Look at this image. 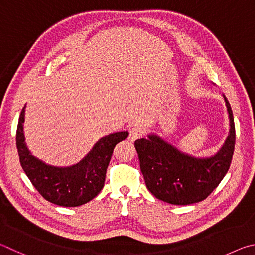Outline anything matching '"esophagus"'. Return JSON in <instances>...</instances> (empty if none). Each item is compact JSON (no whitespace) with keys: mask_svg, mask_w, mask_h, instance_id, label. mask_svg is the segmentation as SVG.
<instances>
[{"mask_svg":"<svg viewBox=\"0 0 255 255\" xmlns=\"http://www.w3.org/2000/svg\"><path fill=\"white\" fill-rule=\"evenodd\" d=\"M142 134H143V132H142L141 128H139V127L132 128L131 130H130V135H128V140L135 141L136 139H139V137H141Z\"/></svg>","mask_w":255,"mask_h":255,"instance_id":"obj_1","label":"esophagus"}]
</instances>
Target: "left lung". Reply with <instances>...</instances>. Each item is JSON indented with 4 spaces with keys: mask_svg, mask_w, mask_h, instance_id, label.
Masks as SVG:
<instances>
[{
    "mask_svg": "<svg viewBox=\"0 0 255 255\" xmlns=\"http://www.w3.org/2000/svg\"><path fill=\"white\" fill-rule=\"evenodd\" d=\"M224 100L230 135L214 157H190L155 135L134 142L146 188L155 198L172 205H190L206 199L220 185L229 171L235 146L233 112L225 96Z\"/></svg>",
    "mask_w": 255,
    "mask_h": 255,
    "instance_id": "8db88e82",
    "label": "left lung"
}]
</instances>
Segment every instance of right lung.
<instances>
[{
    "instance_id": "1",
    "label": "right lung",
    "mask_w": 255,
    "mask_h": 255,
    "mask_svg": "<svg viewBox=\"0 0 255 255\" xmlns=\"http://www.w3.org/2000/svg\"><path fill=\"white\" fill-rule=\"evenodd\" d=\"M22 109L16 130V148L25 175L44 199L64 207H76L95 198L104 187L106 170L115 145L127 139L128 132L106 135L86 157L75 166L59 168L42 162L30 153L24 143Z\"/></svg>"
}]
</instances>
